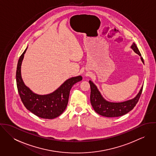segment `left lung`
Returning <instances> with one entry per match:
<instances>
[{
	"instance_id": "left-lung-1",
	"label": "left lung",
	"mask_w": 156,
	"mask_h": 156,
	"mask_svg": "<svg viewBox=\"0 0 156 156\" xmlns=\"http://www.w3.org/2000/svg\"><path fill=\"white\" fill-rule=\"evenodd\" d=\"M131 47L136 53L141 56V54L135 43H133ZM141 60L144 62L142 57H141ZM89 82L90 87V100L91 105L97 113L106 117L121 116L132 111L137 103L143 89L142 87L136 97L132 100L122 103H111L106 101L102 97L96 86L91 81Z\"/></svg>"
}]
</instances>
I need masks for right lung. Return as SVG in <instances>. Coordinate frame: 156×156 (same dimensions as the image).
<instances>
[{
    "label": "right lung",
    "instance_id": "add662e5",
    "mask_svg": "<svg viewBox=\"0 0 156 156\" xmlns=\"http://www.w3.org/2000/svg\"><path fill=\"white\" fill-rule=\"evenodd\" d=\"M27 47L20 56L16 71V82L22 101L29 111L44 119H53L61 115L67 108L69 92L72 87L82 80L79 76L67 80L59 88L47 95H38L27 87L21 76V66L24 55Z\"/></svg>",
    "mask_w": 156,
    "mask_h": 156
}]
</instances>
